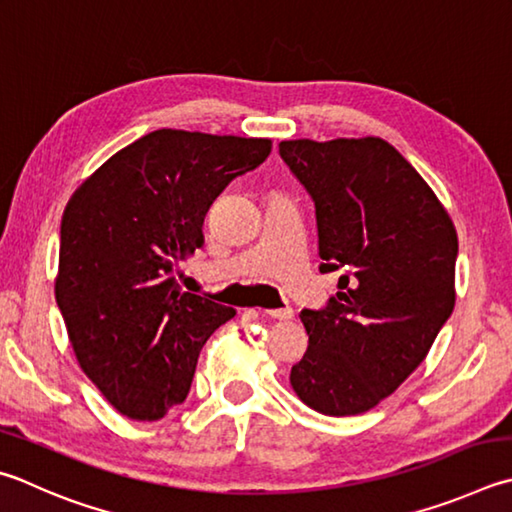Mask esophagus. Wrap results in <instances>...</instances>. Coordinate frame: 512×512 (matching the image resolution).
I'll list each match as a JSON object with an SVG mask.
<instances>
[{
  "label": "esophagus",
  "mask_w": 512,
  "mask_h": 512,
  "mask_svg": "<svg viewBox=\"0 0 512 512\" xmlns=\"http://www.w3.org/2000/svg\"><path fill=\"white\" fill-rule=\"evenodd\" d=\"M268 318L273 320H291L293 318V309H288V306H284V309H271V311H264Z\"/></svg>",
  "instance_id": "34e87169"
}]
</instances>
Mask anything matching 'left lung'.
<instances>
[{"instance_id": "left-lung-1", "label": "left lung", "mask_w": 512, "mask_h": 512, "mask_svg": "<svg viewBox=\"0 0 512 512\" xmlns=\"http://www.w3.org/2000/svg\"><path fill=\"white\" fill-rule=\"evenodd\" d=\"M280 156L315 203L320 273L340 271L327 306L300 313L309 347L291 385L315 412L362 414L421 365L452 315L457 230L383 138L282 141Z\"/></svg>"}]
</instances>
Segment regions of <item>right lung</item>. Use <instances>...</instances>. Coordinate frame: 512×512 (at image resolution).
Returning a JSON list of instances; mask_svg holds the SVG:
<instances>
[{
	"mask_svg": "<svg viewBox=\"0 0 512 512\" xmlns=\"http://www.w3.org/2000/svg\"><path fill=\"white\" fill-rule=\"evenodd\" d=\"M268 138L156 129L73 192L60 226L55 302L78 365L134 421L190 392L199 351L235 309L183 291L174 268L203 246V219Z\"/></svg>",
	"mask_w": 512,
	"mask_h": 512,
	"instance_id": "obj_1",
	"label": "right lung"
}]
</instances>
